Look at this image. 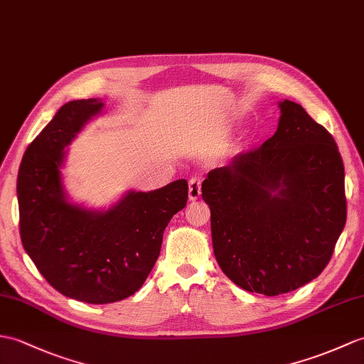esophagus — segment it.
I'll return each instance as SVG.
<instances>
[{
	"mask_svg": "<svg viewBox=\"0 0 364 364\" xmlns=\"http://www.w3.org/2000/svg\"><path fill=\"white\" fill-rule=\"evenodd\" d=\"M201 196V181L200 178H191L189 180V200L196 201Z\"/></svg>",
	"mask_w": 364,
	"mask_h": 364,
	"instance_id": "34e87169",
	"label": "esophagus"
}]
</instances>
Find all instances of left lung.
I'll return each mask as SVG.
<instances>
[{
  "label": "left lung",
  "instance_id": "1",
  "mask_svg": "<svg viewBox=\"0 0 364 364\" xmlns=\"http://www.w3.org/2000/svg\"><path fill=\"white\" fill-rule=\"evenodd\" d=\"M279 108L272 138L201 184L218 265L235 285L265 296L318 277L348 217L344 164L332 134L296 102Z\"/></svg>",
  "mask_w": 364,
  "mask_h": 364
}]
</instances>
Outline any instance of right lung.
Segmentation results:
<instances>
[{"label":"right lung","instance_id":"1","mask_svg":"<svg viewBox=\"0 0 364 364\" xmlns=\"http://www.w3.org/2000/svg\"><path fill=\"white\" fill-rule=\"evenodd\" d=\"M102 108L99 99L65 104L24 151L16 180L24 250L57 291L88 304L122 301L141 289L167 223L188 201L186 180L130 191L107 210L66 200L65 147Z\"/></svg>","mask_w":364,"mask_h":364}]
</instances>
